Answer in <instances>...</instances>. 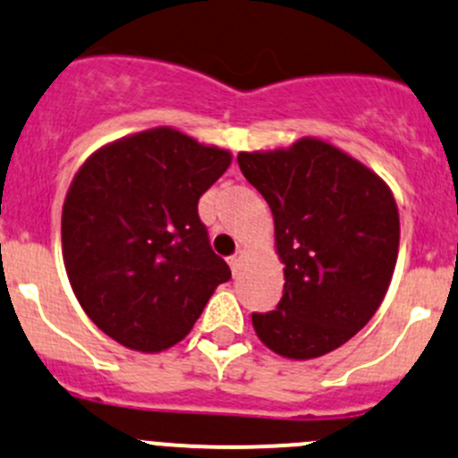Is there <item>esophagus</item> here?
I'll return each instance as SVG.
<instances>
[{
    "instance_id": "34e87169",
    "label": "esophagus",
    "mask_w": 458,
    "mask_h": 458,
    "mask_svg": "<svg viewBox=\"0 0 458 458\" xmlns=\"http://www.w3.org/2000/svg\"><path fill=\"white\" fill-rule=\"evenodd\" d=\"M242 261H243V252H237L234 257L228 259V266L233 269V274L239 272V267H242Z\"/></svg>"
}]
</instances>
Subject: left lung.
Instances as JSON below:
<instances>
[{
	"instance_id": "obj_1",
	"label": "left lung",
	"mask_w": 458,
	"mask_h": 458,
	"mask_svg": "<svg viewBox=\"0 0 458 458\" xmlns=\"http://www.w3.org/2000/svg\"><path fill=\"white\" fill-rule=\"evenodd\" d=\"M237 162L272 210L285 266L283 298L274 311L252 314L254 331L283 358H320L353 338L386 296L399 250L393 192L314 138L239 153Z\"/></svg>"
}]
</instances>
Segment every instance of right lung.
I'll use <instances>...</instances> for the list:
<instances>
[{
    "instance_id": "add662e5",
    "label": "right lung",
    "mask_w": 458,
    "mask_h": 458,
    "mask_svg": "<svg viewBox=\"0 0 458 458\" xmlns=\"http://www.w3.org/2000/svg\"><path fill=\"white\" fill-rule=\"evenodd\" d=\"M230 160L160 127L107 144L76 173L61 216L65 269L115 343L144 353L177 344L230 278L197 213Z\"/></svg>"
}]
</instances>
